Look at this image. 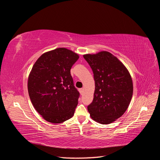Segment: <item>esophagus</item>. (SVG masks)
<instances>
[{"label": "esophagus", "instance_id": "esophagus-1", "mask_svg": "<svg viewBox=\"0 0 160 160\" xmlns=\"http://www.w3.org/2000/svg\"><path fill=\"white\" fill-rule=\"evenodd\" d=\"M83 88H81V89H79V92H80V93H81V95H82L83 93Z\"/></svg>", "mask_w": 160, "mask_h": 160}]
</instances>
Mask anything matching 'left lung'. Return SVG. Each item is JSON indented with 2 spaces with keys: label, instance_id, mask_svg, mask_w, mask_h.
<instances>
[{
  "label": "left lung",
  "instance_id": "1",
  "mask_svg": "<svg viewBox=\"0 0 160 160\" xmlns=\"http://www.w3.org/2000/svg\"><path fill=\"white\" fill-rule=\"evenodd\" d=\"M84 59L93 72V100L88 106L91 118L101 124H109L122 116L133 95L129 72L117 57L108 51L86 54Z\"/></svg>",
  "mask_w": 160,
  "mask_h": 160
}]
</instances>
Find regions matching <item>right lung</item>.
I'll use <instances>...</instances> for the list:
<instances>
[{
	"label": "right lung",
	"instance_id": "right-lung-1",
	"mask_svg": "<svg viewBox=\"0 0 160 160\" xmlns=\"http://www.w3.org/2000/svg\"><path fill=\"white\" fill-rule=\"evenodd\" d=\"M79 58L73 51L57 48L43 53L32 66L28 78V95L47 122L61 123L73 116L79 93L70 70Z\"/></svg>",
	"mask_w": 160,
	"mask_h": 160
}]
</instances>
